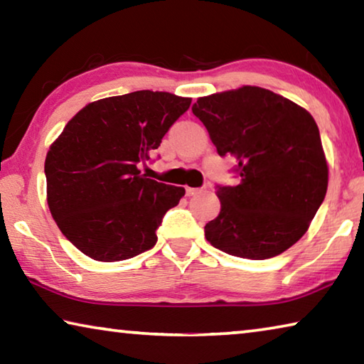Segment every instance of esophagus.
<instances>
[{
  "label": "esophagus",
  "instance_id": "1",
  "mask_svg": "<svg viewBox=\"0 0 364 364\" xmlns=\"http://www.w3.org/2000/svg\"><path fill=\"white\" fill-rule=\"evenodd\" d=\"M200 188H186V196H196L200 193Z\"/></svg>",
  "mask_w": 364,
  "mask_h": 364
}]
</instances>
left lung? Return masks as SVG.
Instances as JSON below:
<instances>
[{
	"instance_id": "obj_1",
	"label": "left lung",
	"mask_w": 364,
	"mask_h": 364,
	"mask_svg": "<svg viewBox=\"0 0 364 364\" xmlns=\"http://www.w3.org/2000/svg\"><path fill=\"white\" fill-rule=\"evenodd\" d=\"M193 114L221 157L236 159V186L217 184L220 215L205 237L226 254L264 260L306 232L328 189V164L313 117L258 86L199 97Z\"/></svg>"
}]
</instances>
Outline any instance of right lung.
<instances>
[{
    "mask_svg": "<svg viewBox=\"0 0 364 364\" xmlns=\"http://www.w3.org/2000/svg\"><path fill=\"white\" fill-rule=\"evenodd\" d=\"M189 106V97L143 90L91 102L67 123L46 156L48 205L80 252L120 262L156 245L184 188L146 178L138 165Z\"/></svg>",
    "mask_w": 364,
    "mask_h": 364,
    "instance_id": "1",
    "label": "right lung"
}]
</instances>
